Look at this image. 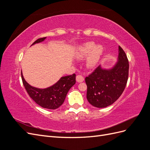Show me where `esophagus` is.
<instances>
[{
	"label": "esophagus",
	"mask_w": 150,
	"mask_h": 150,
	"mask_svg": "<svg viewBox=\"0 0 150 150\" xmlns=\"http://www.w3.org/2000/svg\"><path fill=\"white\" fill-rule=\"evenodd\" d=\"M84 78L81 75H78L76 76V81L78 83H82L84 81Z\"/></svg>",
	"instance_id": "esophagus-1"
}]
</instances>
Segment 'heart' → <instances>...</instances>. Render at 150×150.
Returning <instances> with one entry per match:
<instances>
[{
  "label": "heart",
  "mask_w": 150,
  "mask_h": 150,
  "mask_svg": "<svg viewBox=\"0 0 150 150\" xmlns=\"http://www.w3.org/2000/svg\"><path fill=\"white\" fill-rule=\"evenodd\" d=\"M104 49L101 45H96L93 42H88L80 46L76 52V56L79 59H86V66L92 69L97 66L103 53Z\"/></svg>",
  "instance_id": "obj_1"
}]
</instances>
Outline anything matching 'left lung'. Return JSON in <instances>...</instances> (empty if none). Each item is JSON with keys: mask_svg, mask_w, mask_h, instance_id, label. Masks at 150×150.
Segmentation results:
<instances>
[{"mask_svg": "<svg viewBox=\"0 0 150 150\" xmlns=\"http://www.w3.org/2000/svg\"><path fill=\"white\" fill-rule=\"evenodd\" d=\"M129 62L125 51L118 47L117 61L112 67L99 66L86 77V97L92 106L102 108L114 103L122 94L128 79Z\"/></svg>", "mask_w": 150, "mask_h": 150, "instance_id": "left-lung-1", "label": "left lung"}]
</instances>
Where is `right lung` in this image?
Here are the masks:
<instances>
[{
  "label": "right lung",
  "mask_w": 150,
  "mask_h": 150,
  "mask_svg": "<svg viewBox=\"0 0 150 150\" xmlns=\"http://www.w3.org/2000/svg\"><path fill=\"white\" fill-rule=\"evenodd\" d=\"M46 38L38 39L31 46L44 41ZM21 77L22 83L29 96L39 106L50 110H55L62 105L69 90L76 83V74H73L61 77L60 79L52 86L47 88L40 89L33 87L27 83L22 71Z\"/></svg>",
  "instance_id": "1"
}]
</instances>
